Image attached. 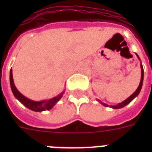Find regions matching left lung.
Listing matches in <instances>:
<instances>
[{"instance_id": "obj_1", "label": "left lung", "mask_w": 152, "mask_h": 152, "mask_svg": "<svg viewBox=\"0 0 152 152\" xmlns=\"http://www.w3.org/2000/svg\"><path fill=\"white\" fill-rule=\"evenodd\" d=\"M138 57V56H137ZM138 58H139V57H138ZM140 59V58H139ZM140 67H141V80H140V84H139V87L137 88V91H135L133 94H132L131 96H129V97L127 99H125V101H123L122 102H121V103H118V105H116V106H112L111 107L113 109H118V108H121V107H124L125 106H126L127 104H129L130 102L132 101L133 99H134L135 97H137V95H139L140 91V90H141V88H142V84H143V80H144V69H143V65H140ZM103 104V106H108V105H106V104L105 103H102Z\"/></svg>"}]
</instances>
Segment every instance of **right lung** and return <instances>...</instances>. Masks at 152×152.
Wrapping results in <instances>:
<instances>
[{
	"instance_id": "right-lung-1",
	"label": "right lung",
	"mask_w": 152,
	"mask_h": 152,
	"mask_svg": "<svg viewBox=\"0 0 152 152\" xmlns=\"http://www.w3.org/2000/svg\"><path fill=\"white\" fill-rule=\"evenodd\" d=\"M10 84L13 95H15V97L21 103L23 104L25 106H27V108H29L30 110H31L37 111V112L50 110L53 106H54L55 104L59 101V99L62 97V95L64 94V92H62L61 94H60L59 95H57V97L53 98V99H51L50 100H45V101L34 102L32 101V100L28 99L27 98L23 96L21 93L19 92V91H18L17 89H16V88H15V84H14V81H13L12 70V69L10 70Z\"/></svg>"
}]
</instances>
